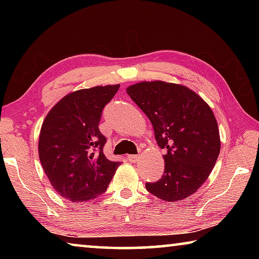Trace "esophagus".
<instances>
[{"instance_id": "obj_1", "label": "esophagus", "mask_w": 259, "mask_h": 259, "mask_svg": "<svg viewBox=\"0 0 259 259\" xmlns=\"http://www.w3.org/2000/svg\"><path fill=\"white\" fill-rule=\"evenodd\" d=\"M139 157H140V155H128V160L130 162H134V163H135V162L137 161Z\"/></svg>"}]
</instances>
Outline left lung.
<instances>
[{
	"instance_id": "obj_1",
	"label": "left lung",
	"mask_w": 259,
	"mask_h": 259,
	"mask_svg": "<svg viewBox=\"0 0 259 259\" xmlns=\"http://www.w3.org/2000/svg\"><path fill=\"white\" fill-rule=\"evenodd\" d=\"M146 114L157 145L165 148L164 172L146 190L163 201L188 198L207 181L221 152L218 124L209 105L187 87L163 81L126 88Z\"/></svg>"
}]
</instances>
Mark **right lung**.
I'll return each mask as SVG.
<instances>
[{
	"mask_svg": "<svg viewBox=\"0 0 259 259\" xmlns=\"http://www.w3.org/2000/svg\"><path fill=\"white\" fill-rule=\"evenodd\" d=\"M120 84L97 85L65 96L48 113L38 137V157L56 192L72 202L106 191L120 162L109 161L99 131L103 108Z\"/></svg>",
	"mask_w": 259,
	"mask_h": 259,
	"instance_id": "obj_1",
	"label": "right lung"
}]
</instances>
